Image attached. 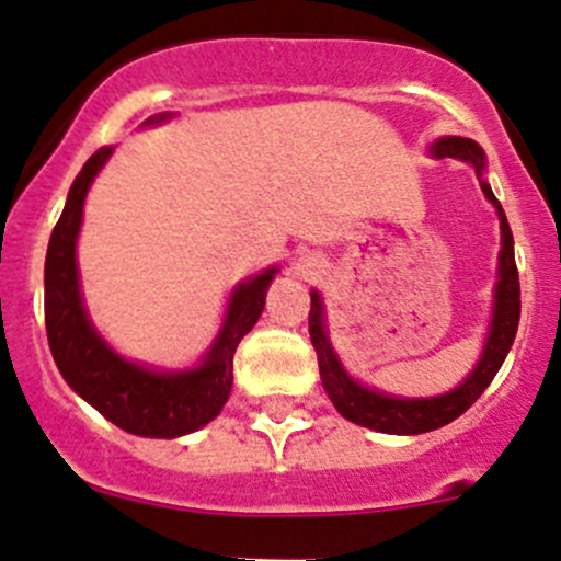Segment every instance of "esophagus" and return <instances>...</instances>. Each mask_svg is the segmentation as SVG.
I'll use <instances>...</instances> for the list:
<instances>
[{
	"label": "esophagus",
	"instance_id": "obj_1",
	"mask_svg": "<svg viewBox=\"0 0 561 561\" xmlns=\"http://www.w3.org/2000/svg\"><path fill=\"white\" fill-rule=\"evenodd\" d=\"M299 273L305 275V278H318V275L323 273V262H320L314 254L301 256V260H299Z\"/></svg>",
	"mask_w": 561,
	"mask_h": 561
}]
</instances>
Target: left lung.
Masks as SVG:
<instances>
[{
	"mask_svg": "<svg viewBox=\"0 0 561 561\" xmlns=\"http://www.w3.org/2000/svg\"><path fill=\"white\" fill-rule=\"evenodd\" d=\"M432 153L437 159H461L474 163L477 172H482L484 167L482 148L474 140H467V137H439L432 145ZM482 191L488 201H493L501 217V280L495 286L493 325H490V336L488 344H484L482 360L471 370L469 379L458 389H453V392L430 400H402L374 392V389H365L357 381H352L347 370L342 368V363L333 355L329 336H325L323 329V301H320L318 291H312L310 339L314 355H318L320 381H323L325 392H329L336 411L347 421H352V424L368 426V430L383 434H421L439 430V426L450 424V421H456L461 413H467L474 405V400L490 387V381L495 379L503 360H506L519 325V273L517 262H514V236L506 222V214H503L499 198L493 196L488 182H482Z\"/></svg>",
	"mask_w": 561,
	"mask_h": 561,
	"instance_id": "8db88e82",
	"label": "left lung"
}]
</instances>
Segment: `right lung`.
<instances>
[{"label": "right lung", "instance_id": "obj_1", "mask_svg": "<svg viewBox=\"0 0 561 561\" xmlns=\"http://www.w3.org/2000/svg\"><path fill=\"white\" fill-rule=\"evenodd\" d=\"M167 116L148 118L163 122ZM113 148H100L90 156L81 174L68 191L44 262V323L49 350L62 379L81 398L98 408L118 430L140 437H180L196 432L219 416L230 398L232 357L238 344L254 329L264 310V294L275 267L236 288L230 299L228 320L204 365L185 374H156L124 357H118L92 329L79 294L77 236L84 211V198L94 174L108 161Z\"/></svg>", "mask_w": 561, "mask_h": 561}]
</instances>
